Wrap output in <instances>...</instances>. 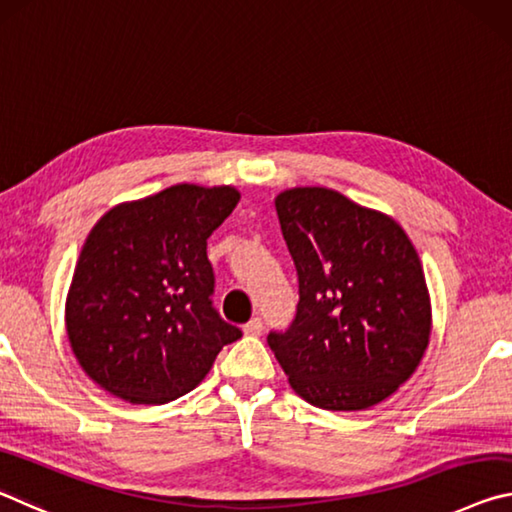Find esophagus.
<instances>
[{"mask_svg": "<svg viewBox=\"0 0 512 512\" xmlns=\"http://www.w3.org/2000/svg\"><path fill=\"white\" fill-rule=\"evenodd\" d=\"M245 335H251V338H256V335H261L263 333V322L258 320V317H254V320H249L247 324H245Z\"/></svg>", "mask_w": 512, "mask_h": 512, "instance_id": "obj_1", "label": "esophagus"}]
</instances>
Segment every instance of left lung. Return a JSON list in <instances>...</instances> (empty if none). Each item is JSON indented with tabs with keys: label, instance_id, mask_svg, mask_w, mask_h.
<instances>
[{
	"label": "left lung",
	"instance_id": "obj_1",
	"mask_svg": "<svg viewBox=\"0 0 512 512\" xmlns=\"http://www.w3.org/2000/svg\"><path fill=\"white\" fill-rule=\"evenodd\" d=\"M299 276L297 317L267 345L290 388L322 410H367L401 388L429 347L431 295L397 220L320 186L274 199Z\"/></svg>",
	"mask_w": 512,
	"mask_h": 512
}]
</instances>
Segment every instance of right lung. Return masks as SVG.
Masks as SVG:
<instances>
[{
    "label": "right lung",
    "instance_id": "1",
    "mask_svg": "<svg viewBox=\"0 0 512 512\" xmlns=\"http://www.w3.org/2000/svg\"><path fill=\"white\" fill-rule=\"evenodd\" d=\"M240 201L233 186L179 183L122 201L92 226L65 297L67 342L99 388L161 406L206 379L240 338L211 306L206 240Z\"/></svg>",
    "mask_w": 512,
    "mask_h": 512
}]
</instances>
